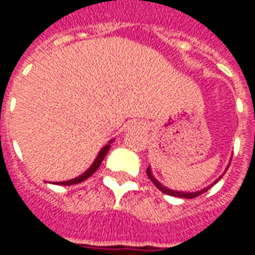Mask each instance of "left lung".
Returning <instances> with one entry per match:
<instances>
[{
	"instance_id": "left-lung-1",
	"label": "left lung",
	"mask_w": 255,
	"mask_h": 255,
	"mask_svg": "<svg viewBox=\"0 0 255 255\" xmlns=\"http://www.w3.org/2000/svg\"><path fill=\"white\" fill-rule=\"evenodd\" d=\"M147 176H149V179L153 182V184H154L155 187L158 188L160 191H162L164 194H166V195H172V197H179V198H195L198 197V195H201V194H203L205 191H208V188H203V190H201V191H197V192H180V191H173V190H168L166 187H164L162 184H160V183L155 180L154 177H153V175H151V171H150V168H147Z\"/></svg>"
}]
</instances>
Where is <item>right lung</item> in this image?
I'll return each mask as SVG.
<instances>
[{
  "mask_svg": "<svg viewBox=\"0 0 255 255\" xmlns=\"http://www.w3.org/2000/svg\"><path fill=\"white\" fill-rule=\"evenodd\" d=\"M109 147H111V144H106L105 147L101 150L100 154H98V157H97L94 162H93V165L90 166L89 169L84 172L83 175H80L79 177H75V179H72V180H67V182H60V183H57V184H60V186H72V184H78V183L86 180L87 177L91 176V175H93V173H94V172L97 171L98 168H100L101 162H102V160L105 158L106 153L109 151Z\"/></svg>",
  "mask_w": 255,
  "mask_h": 255,
  "instance_id": "obj_1",
  "label": "right lung"
}]
</instances>
